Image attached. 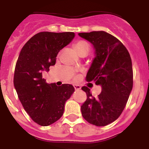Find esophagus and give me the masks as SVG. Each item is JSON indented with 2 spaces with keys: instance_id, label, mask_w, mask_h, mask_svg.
I'll list each match as a JSON object with an SVG mask.
<instances>
[{
  "instance_id": "1",
  "label": "esophagus",
  "mask_w": 149,
  "mask_h": 149,
  "mask_svg": "<svg viewBox=\"0 0 149 149\" xmlns=\"http://www.w3.org/2000/svg\"><path fill=\"white\" fill-rule=\"evenodd\" d=\"M73 87H74L75 90H79L81 88L80 86H79V85H73Z\"/></svg>"
}]
</instances>
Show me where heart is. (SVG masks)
<instances>
[{
  "instance_id": "1",
  "label": "heart",
  "mask_w": 149,
  "mask_h": 149,
  "mask_svg": "<svg viewBox=\"0 0 149 149\" xmlns=\"http://www.w3.org/2000/svg\"><path fill=\"white\" fill-rule=\"evenodd\" d=\"M74 49L79 55H80L82 52H88L90 50L89 44L85 41H79L74 45Z\"/></svg>"
}]
</instances>
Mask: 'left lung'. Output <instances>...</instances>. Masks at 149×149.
I'll list each match as a JSON object with an SVG mask.
<instances>
[{
    "label": "left lung",
    "instance_id": "1",
    "mask_svg": "<svg viewBox=\"0 0 149 149\" xmlns=\"http://www.w3.org/2000/svg\"><path fill=\"white\" fill-rule=\"evenodd\" d=\"M78 35L92 44L95 50L86 80L102 87L97 98L92 97L90 88L82 87L87 98L81 105V112L89 123L104 127L120 117L130 95L133 83L131 57L121 42L104 31Z\"/></svg>",
    "mask_w": 149,
    "mask_h": 149
}]
</instances>
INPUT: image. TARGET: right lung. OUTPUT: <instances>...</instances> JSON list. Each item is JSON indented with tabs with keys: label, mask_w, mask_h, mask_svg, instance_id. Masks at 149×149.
<instances>
[{
	"label": "right lung",
	"mask_w": 149,
	"mask_h": 149,
	"mask_svg": "<svg viewBox=\"0 0 149 149\" xmlns=\"http://www.w3.org/2000/svg\"><path fill=\"white\" fill-rule=\"evenodd\" d=\"M74 37L70 32H39L25 44L19 55L13 78L15 89L25 111L43 127L62 117L65 103L74 88L70 84L47 83L42 72L49 71V67L55 64L58 52Z\"/></svg>",
	"instance_id": "1"
}]
</instances>
